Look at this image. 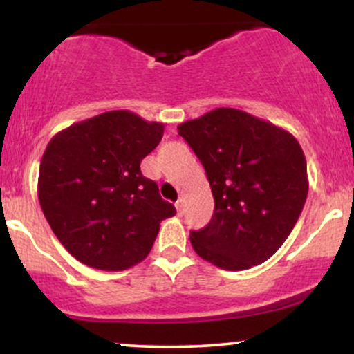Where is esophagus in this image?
Masks as SVG:
<instances>
[{"instance_id": "34e87169", "label": "esophagus", "mask_w": 354, "mask_h": 354, "mask_svg": "<svg viewBox=\"0 0 354 354\" xmlns=\"http://www.w3.org/2000/svg\"><path fill=\"white\" fill-rule=\"evenodd\" d=\"M174 206H176V213L180 214V216H181V214L185 213V201H183V200H178L176 203H174Z\"/></svg>"}]
</instances>
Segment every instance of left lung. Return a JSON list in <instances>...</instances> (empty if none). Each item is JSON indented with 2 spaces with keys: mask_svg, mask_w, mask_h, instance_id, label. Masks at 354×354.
<instances>
[{
  "mask_svg": "<svg viewBox=\"0 0 354 354\" xmlns=\"http://www.w3.org/2000/svg\"><path fill=\"white\" fill-rule=\"evenodd\" d=\"M178 135L205 166L214 213L191 231V246L211 265L250 270L290 236L308 196L306 158L286 129L234 108L185 121Z\"/></svg>",
  "mask_w": 354,
  "mask_h": 354,
  "instance_id": "8db88e82",
  "label": "left lung"
}]
</instances>
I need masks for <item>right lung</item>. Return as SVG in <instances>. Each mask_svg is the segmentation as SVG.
I'll use <instances>...</instances> for the list:
<instances>
[{
	"mask_svg": "<svg viewBox=\"0 0 354 354\" xmlns=\"http://www.w3.org/2000/svg\"><path fill=\"white\" fill-rule=\"evenodd\" d=\"M163 133V123L115 109L61 129L48 143L39 205L61 245L83 265L103 271L138 265L160 223L176 214L140 169Z\"/></svg>",
	"mask_w": 354,
	"mask_h": 354,
	"instance_id": "add662e5",
	"label": "right lung"
}]
</instances>
